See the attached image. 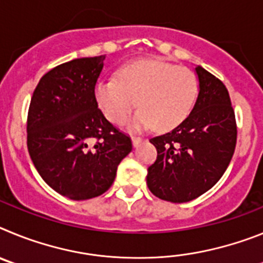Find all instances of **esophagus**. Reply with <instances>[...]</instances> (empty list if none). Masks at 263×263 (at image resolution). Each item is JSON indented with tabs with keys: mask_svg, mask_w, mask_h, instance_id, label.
<instances>
[{
	"mask_svg": "<svg viewBox=\"0 0 263 263\" xmlns=\"http://www.w3.org/2000/svg\"><path fill=\"white\" fill-rule=\"evenodd\" d=\"M132 142H133L134 147H138V146L142 143V138H139V137H132Z\"/></svg>",
	"mask_w": 263,
	"mask_h": 263,
	"instance_id": "obj_1",
	"label": "esophagus"
}]
</instances>
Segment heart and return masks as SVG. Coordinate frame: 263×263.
Here are the masks:
<instances>
[{"label": "heart", "mask_w": 263, "mask_h": 263, "mask_svg": "<svg viewBox=\"0 0 263 263\" xmlns=\"http://www.w3.org/2000/svg\"><path fill=\"white\" fill-rule=\"evenodd\" d=\"M199 92L191 69L159 59H145L118 69L117 80L99 81L95 99L106 118L122 124L138 104L130 126L170 130L190 116Z\"/></svg>", "instance_id": "heart-1"}]
</instances>
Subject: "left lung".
Returning <instances> with one entry per match:
<instances>
[{"label":"left lung","instance_id":"left-lung-1","mask_svg":"<svg viewBox=\"0 0 263 263\" xmlns=\"http://www.w3.org/2000/svg\"><path fill=\"white\" fill-rule=\"evenodd\" d=\"M195 71L199 95L190 116L170 133L150 139L158 155L147 168V187L171 203L191 201L211 190L236 148V117L228 89L203 67Z\"/></svg>","mask_w":263,"mask_h":263}]
</instances>
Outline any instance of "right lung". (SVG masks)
I'll return each instance as SVG.
<instances>
[{"label":"right lung","mask_w":263,"mask_h":263,"mask_svg":"<svg viewBox=\"0 0 263 263\" xmlns=\"http://www.w3.org/2000/svg\"><path fill=\"white\" fill-rule=\"evenodd\" d=\"M105 55L63 63L39 80L27 115V148L42 179L72 200L108 191L132 139L104 117L95 87Z\"/></svg>","instance_id":"obj_1"}]
</instances>
